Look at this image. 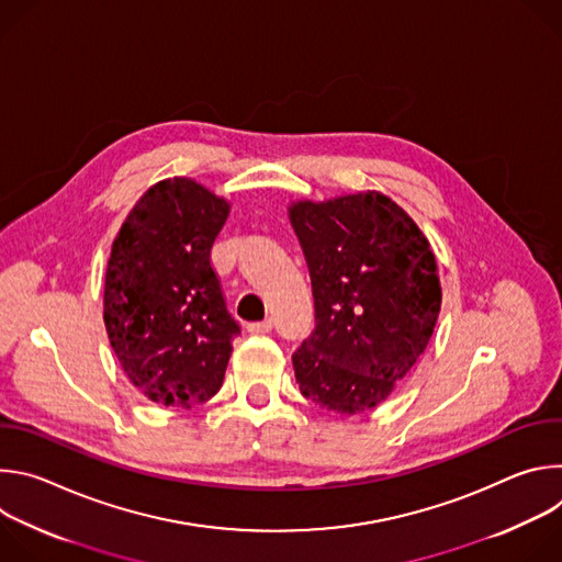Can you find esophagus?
Listing matches in <instances>:
<instances>
[{
  "label": "esophagus",
  "mask_w": 562,
  "mask_h": 562,
  "mask_svg": "<svg viewBox=\"0 0 562 562\" xmlns=\"http://www.w3.org/2000/svg\"><path fill=\"white\" fill-rule=\"evenodd\" d=\"M247 329L249 334H269L273 329V323L271 319H262V323H251Z\"/></svg>",
  "instance_id": "34e87169"
}]
</instances>
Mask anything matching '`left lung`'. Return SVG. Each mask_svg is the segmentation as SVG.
I'll return each instance as SVG.
<instances>
[{
	"instance_id": "left-lung-1",
	"label": "left lung",
	"mask_w": 562,
	"mask_h": 562,
	"mask_svg": "<svg viewBox=\"0 0 562 562\" xmlns=\"http://www.w3.org/2000/svg\"><path fill=\"white\" fill-rule=\"evenodd\" d=\"M291 226L308 267L315 329L293 353L302 395L340 416L393 393L425 353L442 289L429 239L391 198L297 200Z\"/></svg>"
}]
</instances>
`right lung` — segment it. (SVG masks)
Masks as SVG:
<instances>
[{"instance_id":"right-lung-1","label":"right lung","mask_w":562,"mask_h":562,"mask_svg":"<svg viewBox=\"0 0 562 562\" xmlns=\"http://www.w3.org/2000/svg\"><path fill=\"white\" fill-rule=\"evenodd\" d=\"M231 202L191 178L153 184L113 239L104 325L131 384L155 405L193 409L217 393L239 327L211 247Z\"/></svg>"}]
</instances>
